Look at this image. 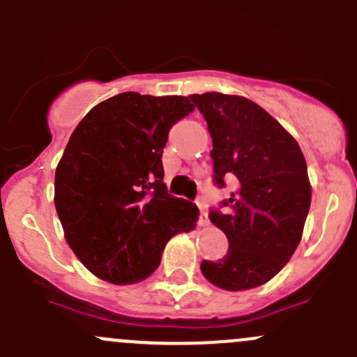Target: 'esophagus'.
Returning a JSON list of instances; mask_svg holds the SVG:
<instances>
[{"label": "esophagus", "mask_w": 357, "mask_h": 357, "mask_svg": "<svg viewBox=\"0 0 357 357\" xmlns=\"http://www.w3.org/2000/svg\"><path fill=\"white\" fill-rule=\"evenodd\" d=\"M197 205H199V208H200L199 226H208V225H211V222H208V215H207V211H205V204H204V200H202V199L197 200Z\"/></svg>", "instance_id": "esophagus-1"}]
</instances>
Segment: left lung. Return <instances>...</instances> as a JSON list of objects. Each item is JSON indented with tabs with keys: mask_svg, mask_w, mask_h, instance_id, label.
I'll use <instances>...</instances> for the list:
<instances>
[{
	"mask_svg": "<svg viewBox=\"0 0 357 357\" xmlns=\"http://www.w3.org/2000/svg\"><path fill=\"white\" fill-rule=\"evenodd\" d=\"M212 138L214 183L233 181L225 212L208 219L228 236L221 261H202L212 285L236 291L264 285L290 261L311 207L307 165L294 136L252 100L190 95Z\"/></svg>",
	"mask_w": 357,
	"mask_h": 357,
	"instance_id": "obj_1",
	"label": "left lung"
}]
</instances>
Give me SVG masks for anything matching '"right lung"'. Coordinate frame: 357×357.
I'll use <instances>...</instances> for the list:
<instances>
[{
    "label": "right lung",
    "mask_w": 357,
    "mask_h": 357,
    "mask_svg": "<svg viewBox=\"0 0 357 357\" xmlns=\"http://www.w3.org/2000/svg\"><path fill=\"white\" fill-rule=\"evenodd\" d=\"M186 96L115 95L86 114L55 172L66 240L95 276L128 285L149 278L165 243L192 231L195 204L169 195L162 152L169 129L193 112Z\"/></svg>",
    "instance_id": "1"
}]
</instances>
